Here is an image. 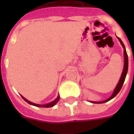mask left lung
<instances>
[{"mask_svg":"<svg viewBox=\"0 0 134 134\" xmlns=\"http://www.w3.org/2000/svg\"><path fill=\"white\" fill-rule=\"evenodd\" d=\"M117 39H119V41L120 43H121V46H122L123 48H124V59H125V60H124V69H123L122 73H121V77H120V79H119V81L118 84L116 85V88H115V90L113 91V94H112V95H111L108 99H107V100H103V101H90V102H92V103H94V104H102V103H105L107 101L111 100L112 98H113L119 92V91L121 90V87H122V86H123V83H124V82H125L127 73V69H128V57H127L126 49H125V45L123 44L122 41H121V39H119V37H117Z\"/></svg>","mask_w":134,"mask_h":134,"instance_id":"obj_1","label":"left lung"}]
</instances>
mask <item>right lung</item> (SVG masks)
Masks as SVG:
<instances>
[{
  "label": "right lung",
  "mask_w": 134,
  "mask_h": 134,
  "mask_svg": "<svg viewBox=\"0 0 134 134\" xmlns=\"http://www.w3.org/2000/svg\"><path fill=\"white\" fill-rule=\"evenodd\" d=\"M22 97V98H23L24 100H25L26 102H27L28 104H31V105H34V106H36V107H54L58 101H59V95H58L57 96V98L55 99L54 100H53V101H51V102H50V103H48V104H35V103H33V102H31V101H30V100H28L27 99H26L24 97H23V96H21Z\"/></svg>",
  "instance_id": "add662e5"
}]
</instances>
